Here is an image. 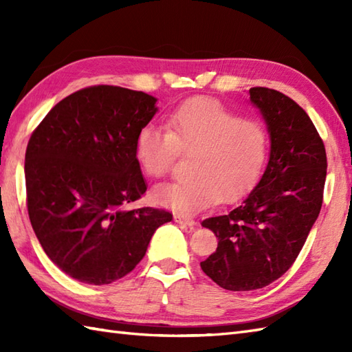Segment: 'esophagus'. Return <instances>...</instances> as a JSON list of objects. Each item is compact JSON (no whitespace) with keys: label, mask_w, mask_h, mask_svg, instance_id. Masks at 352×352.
Wrapping results in <instances>:
<instances>
[{"label":"esophagus","mask_w":352,"mask_h":352,"mask_svg":"<svg viewBox=\"0 0 352 352\" xmlns=\"http://www.w3.org/2000/svg\"><path fill=\"white\" fill-rule=\"evenodd\" d=\"M174 221L177 223H180V226H184V227H193V226H195V221H193L192 218H189V216H184V214H180V213H175L174 214Z\"/></svg>","instance_id":"34e87169"}]
</instances>
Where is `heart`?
Listing matches in <instances>:
<instances>
[{
    "mask_svg": "<svg viewBox=\"0 0 352 352\" xmlns=\"http://www.w3.org/2000/svg\"><path fill=\"white\" fill-rule=\"evenodd\" d=\"M178 153L192 154L190 178L154 186V204L193 214L213 204L230 203L248 192L260 177L267 155L265 125L212 98H193L172 110L164 130L140 129L134 155L145 175L162 178Z\"/></svg>",
    "mask_w": 352,
    "mask_h": 352,
    "instance_id": "obj_1",
    "label": "heart"
}]
</instances>
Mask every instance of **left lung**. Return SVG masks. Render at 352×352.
<instances>
[{
  "label": "left lung",
  "instance_id": "1",
  "mask_svg": "<svg viewBox=\"0 0 352 352\" xmlns=\"http://www.w3.org/2000/svg\"><path fill=\"white\" fill-rule=\"evenodd\" d=\"M250 100L271 139L266 169L241 203L201 223L218 237L201 269L233 292L265 287L294 265L319 216L327 178L325 146L309 115L274 89L252 87Z\"/></svg>",
  "mask_w": 352,
  "mask_h": 352
}]
</instances>
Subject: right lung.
I'll list each match as a JSON object with an SVG mask.
<instances>
[{"label":"right lung","instance_id":"1","mask_svg":"<svg viewBox=\"0 0 352 352\" xmlns=\"http://www.w3.org/2000/svg\"><path fill=\"white\" fill-rule=\"evenodd\" d=\"M155 102L125 87L81 89L56 104L28 140L30 222L52 263L81 283L122 278L172 221L162 208H126L146 192L134 142Z\"/></svg>","mask_w":352,"mask_h":352}]
</instances>
